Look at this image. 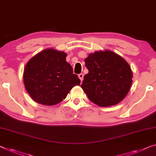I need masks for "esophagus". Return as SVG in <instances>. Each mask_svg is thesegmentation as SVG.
<instances>
[{
    "label": "esophagus",
    "instance_id": "obj_1",
    "mask_svg": "<svg viewBox=\"0 0 156 156\" xmlns=\"http://www.w3.org/2000/svg\"><path fill=\"white\" fill-rule=\"evenodd\" d=\"M83 77H84V75H83V73H80L78 75V78H80V80H81V81H83Z\"/></svg>",
    "mask_w": 156,
    "mask_h": 156
}]
</instances>
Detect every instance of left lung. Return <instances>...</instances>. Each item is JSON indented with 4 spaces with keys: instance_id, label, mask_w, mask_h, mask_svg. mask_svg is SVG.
I'll return each mask as SVG.
<instances>
[{
    "instance_id": "1",
    "label": "left lung",
    "mask_w": 156,
    "mask_h": 156,
    "mask_svg": "<svg viewBox=\"0 0 156 156\" xmlns=\"http://www.w3.org/2000/svg\"><path fill=\"white\" fill-rule=\"evenodd\" d=\"M87 74L81 87L93 103L102 107L116 105L127 96L132 83L129 64L111 50L96 51L85 59Z\"/></svg>"
}]
</instances>
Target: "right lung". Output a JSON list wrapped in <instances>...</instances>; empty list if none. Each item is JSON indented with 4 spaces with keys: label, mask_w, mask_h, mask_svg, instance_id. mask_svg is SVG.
<instances>
[{
    "label": "right lung",
    "mask_w": 156,
    "mask_h": 156,
    "mask_svg": "<svg viewBox=\"0 0 156 156\" xmlns=\"http://www.w3.org/2000/svg\"><path fill=\"white\" fill-rule=\"evenodd\" d=\"M66 56L63 51L48 48L28 61L23 73L24 85L38 104L55 105L66 98L74 86L80 85V80L73 74Z\"/></svg>",
    "instance_id": "obj_1"
}]
</instances>
